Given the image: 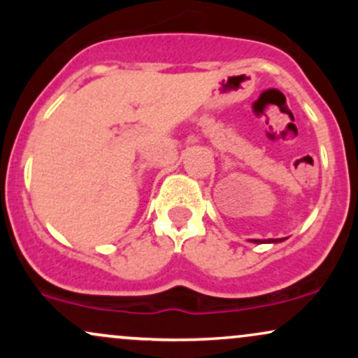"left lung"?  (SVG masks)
Here are the masks:
<instances>
[{"instance_id":"1","label":"left lung","mask_w":358,"mask_h":358,"mask_svg":"<svg viewBox=\"0 0 358 358\" xmlns=\"http://www.w3.org/2000/svg\"><path fill=\"white\" fill-rule=\"evenodd\" d=\"M285 239H268V241H261V239H252L250 242H256V244H264V242H273V244H276V242H282Z\"/></svg>"}]
</instances>
